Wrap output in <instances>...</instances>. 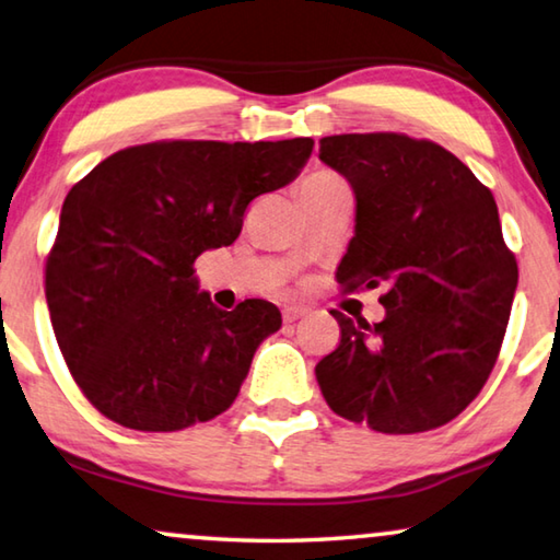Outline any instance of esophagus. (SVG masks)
Instances as JSON below:
<instances>
[{"label":"esophagus","instance_id":"1","mask_svg":"<svg viewBox=\"0 0 560 560\" xmlns=\"http://www.w3.org/2000/svg\"><path fill=\"white\" fill-rule=\"evenodd\" d=\"M306 314V308H301V306H287L283 308V324H294V322H299L301 316Z\"/></svg>","mask_w":560,"mask_h":560}]
</instances>
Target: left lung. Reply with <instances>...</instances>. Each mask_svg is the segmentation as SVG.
<instances>
[{
  "label": "left lung",
  "mask_w": 560,
  "mask_h": 560,
  "mask_svg": "<svg viewBox=\"0 0 560 560\" xmlns=\"http://www.w3.org/2000/svg\"><path fill=\"white\" fill-rule=\"evenodd\" d=\"M318 144L357 194L336 281L381 289L386 308L378 324L331 312L341 341L316 363L318 386L334 413L374 431L439 429L481 394L516 294L493 194L429 139L374 131Z\"/></svg>",
  "instance_id": "left-lung-1"
}]
</instances>
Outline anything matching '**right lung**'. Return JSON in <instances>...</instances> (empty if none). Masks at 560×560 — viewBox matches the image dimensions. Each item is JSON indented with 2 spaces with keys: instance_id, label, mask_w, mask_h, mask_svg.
I'll list each match as a JSON object with an SVG mask.
<instances>
[{
  "instance_id": "1",
  "label": "right lung",
  "mask_w": 560,
  "mask_h": 560,
  "mask_svg": "<svg viewBox=\"0 0 560 560\" xmlns=\"http://www.w3.org/2000/svg\"><path fill=\"white\" fill-rule=\"evenodd\" d=\"M314 139L127 147L67 194L44 291L69 374L96 411L135 431H182L234 404L279 308L221 312L194 261L242 234L256 197L296 179Z\"/></svg>"
}]
</instances>
